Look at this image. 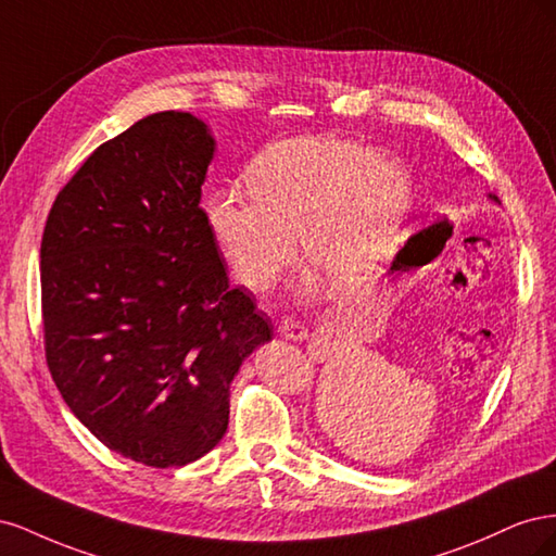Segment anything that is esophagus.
<instances>
[{"label":"esophagus","mask_w":556,"mask_h":556,"mask_svg":"<svg viewBox=\"0 0 556 556\" xmlns=\"http://www.w3.org/2000/svg\"><path fill=\"white\" fill-rule=\"evenodd\" d=\"M278 333L282 336L285 341H306L308 339V329L304 325L294 323V319H282V323L278 325Z\"/></svg>","instance_id":"obj_1"}]
</instances>
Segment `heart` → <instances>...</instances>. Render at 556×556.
<instances>
[{
	"instance_id": "1",
	"label": "heart",
	"mask_w": 556,
	"mask_h": 556,
	"mask_svg": "<svg viewBox=\"0 0 556 556\" xmlns=\"http://www.w3.org/2000/svg\"><path fill=\"white\" fill-rule=\"evenodd\" d=\"M248 192L220 188L206 199V225L231 274L262 292L299 252L333 288L364 282L406 233L415 185L384 150L331 134L271 143L250 162Z\"/></svg>"
}]
</instances>
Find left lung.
I'll use <instances>...</instances> for the list:
<instances>
[{"label":"left lung","instance_id":"8db88e82","mask_svg":"<svg viewBox=\"0 0 556 556\" xmlns=\"http://www.w3.org/2000/svg\"><path fill=\"white\" fill-rule=\"evenodd\" d=\"M486 199H492V201H494V204H498V199H496L494 194H486Z\"/></svg>","mask_w":556,"mask_h":556}]
</instances>
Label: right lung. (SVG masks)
Returning <instances> with one entry per match:
<instances>
[{
    "instance_id": "right-lung-1",
    "label": "right lung",
    "mask_w": 556,
    "mask_h": 556,
    "mask_svg": "<svg viewBox=\"0 0 556 556\" xmlns=\"http://www.w3.org/2000/svg\"><path fill=\"white\" fill-rule=\"evenodd\" d=\"M211 127L182 111L134 123L64 185L41 241L48 368L83 427L155 468L211 452L229 384L274 339L252 292L229 288L201 185Z\"/></svg>"
}]
</instances>
